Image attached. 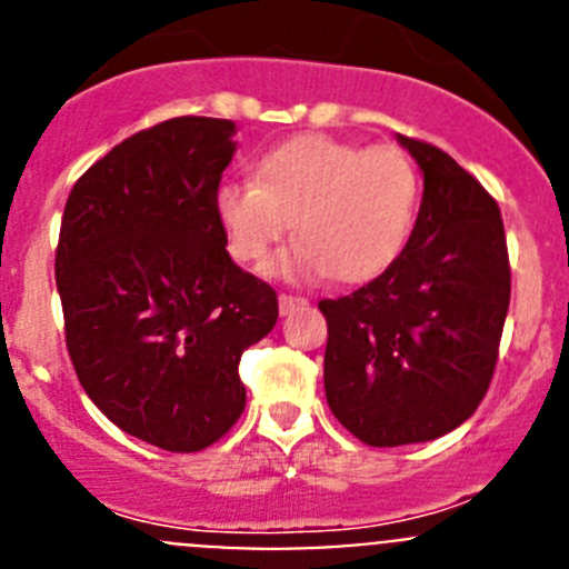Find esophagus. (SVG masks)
Segmentation results:
<instances>
[{
    "mask_svg": "<svg viewBox=\"0 0 569 569\" xmlns=\"http://www.w3.org/2000/svg\"><path fill=\"white\" fill-rule=\"evenodd\" d=\"M278 306H280V317H289V313H295L297 308H306L308 300H306V297L280 295V297H278Z\"/></svg>",
    "mask_w": 569,
    "mask_h": 569,
    "instance_id": "obj_1",
    "label": "esophagus"
}]
</instances>
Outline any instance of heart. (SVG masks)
<instances>
[{
  "label": "heart",
  "mask_w": 569,
  "mask_h": 569,
  "mask_svg": "<svg viewBox=\"0 0 569 569\" xmlns=\"http://www.w3.org/2000/svg\"><path fill=\"white\" fill-rule=\"evenodd\" d=\"M418 194L416 164L399 148L302 134L269 148L252 183H222L214 206L239 261L261 263L295 222L297 242L274 258L272 274L363 283L401 256Z\"/></svg>",
  "instance_id": "obj_1"
}]
</instances>
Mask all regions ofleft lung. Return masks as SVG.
<instances>
[{"instance_id":"1","label":"left lung","mask_w":569,"mask_h":569,"mask_svg":"<svg viewBox=\"0 0 569 569\" xmlns=\"http://www.w3.org/2000/svg\"><path fill=\"white\" fill-rule=\"evenodd\" d=\"M423 173L416 228L391 267L321 300L325 393L366 446L427 443L468 421L490 388L509 311L501 209L455 159L401 137Z\"/></svg>"}]
</instances>
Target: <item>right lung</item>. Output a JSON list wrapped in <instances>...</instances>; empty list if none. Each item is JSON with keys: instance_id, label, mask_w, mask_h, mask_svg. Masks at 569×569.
<instances>
[{"instance_id": "add662e5", "label": "right lung", "mask_w": 569, "mask_h": 569, "mask_svg": "<svg viewBox=\"0 0 569 569\" xmlns=\"http://www.w3.org/2000/svg\"><path fill=\"white\" fill-rule=\"evenodd\" d=\"M233 134L194 114L137 131L62 211L54 278L79 382L114 427L176 455L237 423L239 358L278 321V295L231 261L217 217Z\"/></svg>"}]
</instances>
